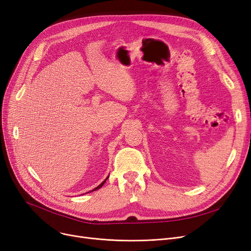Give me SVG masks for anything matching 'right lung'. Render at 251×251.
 Returning a JSON list of instances; mask_svg holds the SVG:
<instances>
[{"label":"right lung","mask_w":251,"mask_h":251,"mask_svg":"<svg viewBox=\"0 0 251 251\" xmlns=\"http://www.w3.org/2000/svg\"><path fill=\"white\" fill-rule=\"evenodd\" d=\"M107 178H108V177H107ZM107 178H106V179H105V180H104V181H103V182H102V183H101V184H100V185H99V186H97V187H96V188H94V189H93V190H92V191H94V190H97V189H99V188H101V187H102V186H103V184H104V183H105V182H106V180H107Z\"/></svg>","instance_id":"obj_1"}]
</instances>
